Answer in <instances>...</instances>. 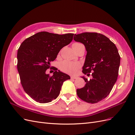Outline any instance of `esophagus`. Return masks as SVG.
<instances>
[{
	"label": "esophagus",
	"instance_id": "esophagus-1",
	"mask_svg": "<svg viewBox=\"0 0 135 135\" xmlns=\"http://www.w3.org/2000/svg\"><path fill=\"white\" fill-rule=\"evenodd\" d=\"M76 79H77V77L76 76H71V79L72 80H75Z\"/></svg>",
	"mask_w": 135,
	"mask_h": 135
}]
</instances>
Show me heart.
Returning a JSON list of instances; mask_svg holds the SVG:
<instances>
[{
	"label": "heart",
	"instance_id": "obj_1",
	"mask_svg": "<svg viewBox=\"0 0 135 135\" xmlns=\"http://www.w3.org/2000/svg\"><path fill=\"white\" fill-rule=\"evenodd\" d=\"M84 46V45L80 42H75L72 44V47H77ZM81 65L79 63L69 62L68 60H64L59 64V68L62 72L69 75H75L76 74L79 69L80 68Z\"/></svg>",
	"mask_w": 135,
	"mask_h": 135
}]
</instances>
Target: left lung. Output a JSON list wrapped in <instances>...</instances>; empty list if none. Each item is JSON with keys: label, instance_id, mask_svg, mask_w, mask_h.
Returning <instances> with one entry per match:
<instances>
[{"label": "left lung", "instance_id": "left-lung-1", "mask_svg": "<svg viewBox=\"0 0 135 135\" xmlns=\"http://www.w3.org/2000/svg\"><path fill=\"white\" fill-rule=\"evenodd\" d=\"M74 40L83 44L87 51L82 72L90 76L89 81L83 76L86 84L77 89L81 100L94 104L100 102L110 94L118 75L120 57L115 45L104 35L84 32L74 36Z\"/></svg>", "mask_w": 135, "mask_h": 135}]
</instances>
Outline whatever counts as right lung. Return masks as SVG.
I'll return each instance as SVG.
<instances>
[{"label":"right lung","instance_id":"1","mask_svg":"<svg viewBox=\"0 0 135 135\" xmlns=\"http://www.w3.org/2000/svg\"><path fill=\"white\" fill-rule=\"evenodd\" d=\"M73 33L58 35L42 31L25 40L17 51V69L23 90L40 103L51 102L58 97L64 81L70 79L66 73L51 68L50 63L59 51L73 40ZM55 71L52 76L47 69Z\"/></svg>","mask_w":135,"mask_h":135}]
</instances>
